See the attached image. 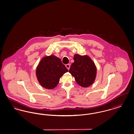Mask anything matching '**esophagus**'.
Listing matches in <instances>:
<instances>
[{
	"mask_svg": "<svg viewBox=\"0 0 134 134\" xmlns=\"http://www.w3.org/2000/svg\"><path fill=\"white\" fill-rule=\"evenodd\" d=\"M66 68L68 69V70H69V69H70V65L69 64H66Z\"/></svg>",
	"mask_w": 134,
	"mask_h": 134,
	"instance_id": "esophagus-1",
	"label": "esophagus"
}]
</instances>
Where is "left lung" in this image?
<instances>
[{
  "instance_id": "1",
  "label": "left lung",
  "mask_w": 134,
  "mask_h": 134,
  "mask_svg": "<svg viewBox=\"0 0 134 134\" xmlns=\"http://www.w3.org/2000/svg\"><path fill=\"white\" fill-rule=\"evenodd\" d=\"M74 62L72 64L69 72L74 77L78 84L87 87L94 82L96 75V68L94 62L87 56L75 54Z\"/></svg>"
}]
</instances>
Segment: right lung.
I'll use <instances>...</instances> for the list:
<instances>
[{
	"label": "right lung",
	"instance_id": "obj_1",
	"mask_svg": "<svg viewBox=\"0 0 134 134\" xmlns=\"http://www.w3.org/2000/svg\"><path fill=\"white\" fill-rule=\"evenodd\" d=\"M68 70L61 60L52 55L43 58L36 70V75L39 83L45 88H54L59 82L60 78Z\"/></svg>",
	"mask_w": 134,
	"mask_h": 134
}]
</instances>
